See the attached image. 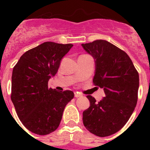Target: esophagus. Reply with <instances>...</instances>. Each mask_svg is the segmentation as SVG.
I'll return each mask as SVG.
<instances>
[{"label": "esophagus", "instance_id": "esophagus-1", "mask_svg": "<svg viewBox=\"0 0 150 150\" xmlns=\"http://www.w3.org/2000/svg\"><path fill=\"white\" fill-rule=\"evenodd\" d=\"M74 96L76 97V98H79V97H81L82 95L81 94L78 93V92H75V93H74Z\"/></svg>", "mask_w": 150, "mask_h": 150}]
</instances>
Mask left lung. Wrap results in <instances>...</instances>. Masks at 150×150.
Listing matches in <instances>:
<instances>
[{
    "instance_id": "8db88e82",
    "label": "left lung",
    "mask_w": 150,
    "mask_h": 150,
    "mask_svg": "<svg viewBox=\"0 0 150 150\" xmlns=\"http://www.w3.org/2000/svg\"><path fill=\"white\" fill-rule=\"evenodd\" d=\"M95 59L93 83L104 88L99 102L87 95L90 107L83 111L84 126L98 137L119 132L128 121L137 101L139 74L126 52L104 40L82 44Z\"/></svg>"
}]
</instances>
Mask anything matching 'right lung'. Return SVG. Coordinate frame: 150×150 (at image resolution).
<instances>
[{
  "label": "right lung",
  "mask_w": 150,
  "mask_h": 150,
  "mask_svg": "<svg viewBox=\"0 0 150 150\" xmlns=\"http://www.w3.org/2000/svg\"><path fill=\"white\" fill-rule=\"evenodd\" d=\"M72 46L45 42L25 52L13 67L11 100L19 120L33 133L46 135L55 131L64 107L74 98L72 91L48 87Z\"/></svg>",
  "instance_id": "right-lung-1"
}]
</instances>
